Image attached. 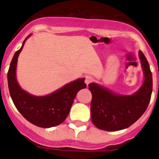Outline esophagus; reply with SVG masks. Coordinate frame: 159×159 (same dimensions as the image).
<instances>
[{
	"label": "esophagus",
	"mask_w": 159,
	"mask_h": 159,
	"mask_svg": "<svg viewBox=\"0 0 159 159\" xmlns=\"http://www.w3.org/2000/svg\"><path fill=\"white\" fill-rule=\"evenodd\" d=\"M92 81H93V78H91V76H87V77H86V78H85V81H85V84H87V85H89V84L90 83H91Z\"/></svg>",
	"instance_id": "obj_1"
}]
</instances>
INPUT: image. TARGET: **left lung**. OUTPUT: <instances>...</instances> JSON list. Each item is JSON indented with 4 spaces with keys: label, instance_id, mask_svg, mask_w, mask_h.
Instances as JSON below:
<instances>
[{
    "label": "left lung",
    "instance_id": "obj_1",
    "mask_svg": "<svg viewBox=\"0 0 159 159\" xmlns=\"http://www.w3.org/2000/svg\"><path fill=\"white\" fill-rule=\"evenodd\" d=\"M144 81L138 91L122 94L103 85L89 84L92 94L91 118L93 124L104 131H119L134 124L148 108L152 92V75L146 57L139 51Z\"/></svg>",
    "mask_w": 159,
    "mask_h": 159
}]
</instances>
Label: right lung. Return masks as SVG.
Segmentation results:
<instances>
[{
    "mask_svg": "<svg viewBox=\"0 0 159 159\" xmlns=\"http://www.w3.org/2000/svg\"><path fill=\"white\" fill-rule=\"evenodd\" d=\"M28 35L16 51L7 73L9 91L18 111L33 125L41 128H51L61 124L69 114L75 96L81 89H85L84 78L68 83L54 92L44 96H37L22 89L17 79V59Z\"/></svg>",
    "mask_w": 159,
    "mask_h": 159,
    "instance_id": "add662e5",
    "label": "right lung"
}]
</instances>
